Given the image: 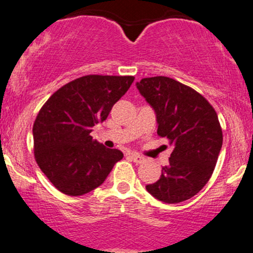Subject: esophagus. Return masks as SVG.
I'll list each match as a JSON object with an SVG mask.
<instances>
[{
	"label": "esophagus",
	"mask_w": 253,
	"mask_h": 253,
	"mask_svg": "<svg viewBox=\"0 0 253 253\" xmlns=\"http://www.w3.org/2000/svg\"><path fill=\"white\" fill-rule=\"evenodd\" d=\"M131 159L132 161L136 164H143L144 161H146V159H144L143 157H141L140 154H137V153H134V154H131Z\"/></svg>",
	"instance_id": "34e87169"
}]
</instances>
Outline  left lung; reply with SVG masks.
Segmentation results:
<instances>
[{"instance_id":"1","label":"left lung","mask_w":253,"mask_h":253,"mask_svg":"<svg viewBox=\"0 0 253 253\" xmlns=\"http://www.w3.org/2000/svg\"><path fill=\"white\" fill-rule=\"evenodd\" d=\"M154 110L158 135L173 146L160 179L146 186L165 203H179L201 191L211 179L221 147L222 130L214 107L191 87L166 76L136 82Z\"/></svg>"}]
</instances>
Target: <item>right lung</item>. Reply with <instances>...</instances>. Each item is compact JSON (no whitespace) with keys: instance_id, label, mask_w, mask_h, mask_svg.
Listing matches in <instances>:
<instances>
[{"instance_id":"right-lung-1","label":"right lung","mask_w":253,"mask_h":253,"mask_svg":"<svg viewBox=\"0 0 253 253\" xmlns=\"http://www.w3.org/2000/svg\"><path fill=\"white\" fill-rule=\"evenodd\" d=\"M134 76L87 75L64 84L47 99L33 124L35 157L56 189L69 196L100 186L117 161L118 149L90 136L126 93Z\"/></svg>"}]
</instances>
